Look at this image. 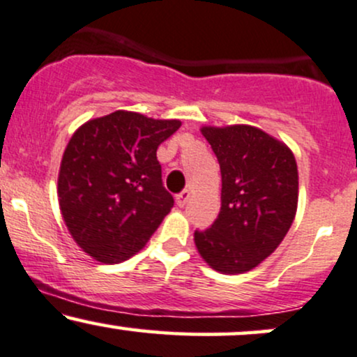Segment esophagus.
Segmentation results:
<instances>
[{"instance_id": "esophagus-1", "label": "esophagus", "mask_w": 357, "mask_h": 357, "mask_svg": "<svg viewBox=\"0 0 357 357\" xmlns=\"http://www.w3.org/2000/svg\"><path fill=\"white\" fill-rule=\"evenodd\" d=\"M188 197H190V192H188V190L180 192V194L175 195V202H177L178 207H183V205L188 202Z\"/></svg>"}]
</instances>
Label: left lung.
<instances>
[{"label": "left lung", "instance_id": "left-lung-1", "mask_svg": "<svg viewBox=\"0 0 357 357\" xmlns=\"http://www.w3.org/2000/svg\"><path fill=\"white\" fill-rule=\"evenodd\" d=\"M220 165V212L211 229L195 230L200 257L222 274L252 271L291 229L299 199L294 153L250 125L202 127Z\"/></svg>", "mask_w": 357, "mask_h": 357}]
</instances>
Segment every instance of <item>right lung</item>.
<instances>
[{
  "mask_svg": "<svg viewBox=\"0 0 357 357\" xmlns=\"http://www.w3.org/2000/svg\"><path fill=\"white\" fill-rule=\"evenodd\" d=\"M180 125L116 110L88 120L70 138L58 202L73 241L98 262H123L144 249L174 207L157 149Z\"/></svg>",
  "mask_w": 357,
  "mask_h": 357,
  "instance_id": "obj_1",
  "label": "right lung"
}]
</instances>
